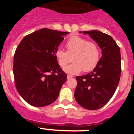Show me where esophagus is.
<instances>
[{
	"label": "esophagus",
	"instance_id": "1",
	"mask_svg": "<svg viewBox=\"0 0 134 134\" xmlns=\"http://www.w3.org/2000/svg\"><path fill=\"white\" fill-rule=\"evenodd\" d=\"M72 77H73V76L72 75H70V74H68V75H67V78H68V79H71V78H72Z\"/></svg>",
	"mask_w": 134,
	"mask_h": 134
}]
</instances>
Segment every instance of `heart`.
<instances>
[{"label":"heart","mask_w":134,"mask_h":134,"mask_svg":"<svg viewBox=\"0 0 134 134\" xmlns=\"http://www.w3.org/2000/svg\"><path fill=\"white\" fill-rule=\"evenodd\" d=\"M66 52L62 49L55 51V55L60 67L64 68L72 60V64L64 68L65 72L70 74L92 70L97 64L100 56V49L98 44L93 41L78 35L72 36L66 45Z\"/></svg>","instance_id":"1"}]
</instances>
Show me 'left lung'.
<instances>
[{
  "instance_id": "8db88e82",
  "label": "left lung",
  "mask_w": 134,
  "mask_h": 134,
  "mask_svg": "<svg viewBox=\"0 0 134 134\" xmlns=\"http://www.w3.org/2000/svg\"><path fill=\"white\" fill-rule=\"evenodd\" d=\"M83 33L98 43L103 54L92 72L76 77L77 86L74 97L86 109H99L111 99L119 84L121 71L120 49L107 34L96 30Z\"/></svg>"
}]
</instances>
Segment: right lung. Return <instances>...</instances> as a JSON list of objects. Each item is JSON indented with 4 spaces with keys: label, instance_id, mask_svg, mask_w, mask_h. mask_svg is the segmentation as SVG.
Returning a JSON list of instances; mask_svg holds the SVG:
<instances>
[{
    "label": "right lung",
    "instance_id": "1",
    "mask_svg": "<svg viewBox=\"0 0 134 134\" xmlns=\"http://www.w3.org/2000/svg\"><path fill=\"white\" fill-rule=\"evenodd\" d=\"M68 32L41 29L26 35L14 55L16 88L26 102L44 107L57 99L67 75L59 66L55 51Z\"/></svg>",
    "mask_w": 134,
    "mask_h": 134
}]
</instances>
